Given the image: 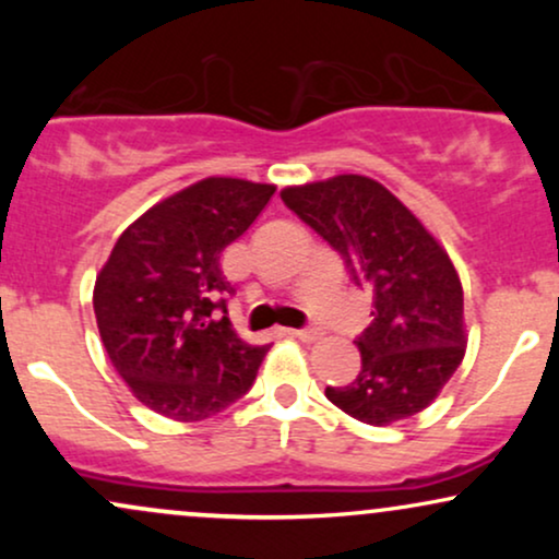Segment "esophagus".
Here are the masks:
<instances>
[{"instance_id": "esophagus-1", "label": "esophagus", "mask_w": 559, "mask_h": 559, "mask_svg": "<svg viewBox=\"0 0 559 559\" xmlns=\"http://www.w3.org/2000/svg\"><path fill=\"white\" fill-rule=\"evenodd\" d=\"M292 333L297 338H301V342H316V338L320 336V329H318V325H307V329H297Z\"/></svg>"}]
</instances>
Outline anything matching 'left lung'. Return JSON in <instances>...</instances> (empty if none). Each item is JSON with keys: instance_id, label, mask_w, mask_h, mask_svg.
<instances>
[{"instance_id": "8db88e82", "label": "left lung", "mask_w": 559, "mask_h": 559, "mask_svg": "<svg viewBox=\"0 0 559 559\" xmlns=\"http://www.w3.org/2000/svg\"><path fill=\"white\" fill-rule=\"evenodd\" d=\"M281 199L373 294V323L357 336L362 368L325 396L352 418L386 426L436 400L465 355L463 286L439 241L373 178L292 186Z\"/></svg>"}]
</instances>
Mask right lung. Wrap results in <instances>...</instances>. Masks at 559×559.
<instances>
[{
    "label": "right lung",
    "instance_id": "1",
    "mask_svg": "<svg viewBox=\"0 0 559 559\" xmlns=\"http://www.w3.org/2000/svg\"><path fill=\"white\" fill-rule=\"evenodd\" d=\"M275 186L204 178L146 210L96 275L102 344L141 404L204 420L241 400L271 349L236 336L223 275L228 243L258 221Z\"/></svg>",
    "mask_w": 559,
    "mask_h": 559
}]
</instances>
